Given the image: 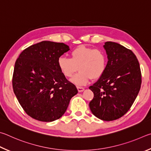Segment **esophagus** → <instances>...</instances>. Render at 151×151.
<instances>
[{"instance_id":"34e87169","label":"esophagus","mask_w":151,"mask_h":151,"mask_svg":"<svg viewBox=\"0 0 151 151\" xmlns=\"http://www.w3.org/2000/svg\"><path fill=\"white\" fill-rule=\"evenodd\" d=\"M77 89L79 92H82L84 91V88H81V87H77Z\"/></svg>"}]
</instances>
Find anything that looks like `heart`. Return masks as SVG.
I'll use <instances>...</instances> for the list:
<instances>
[{
	"label": "heart",
	"instance_id": "obj_1",
	"mask_svg": "<svg viewBox=\"0 0 151 151\" xmlns=\"http://www.w3.org/2000/svg\"><path fill=\"white\" fill-rule=\"evenodd\" d=\"M58 66L63 76L71 78L79 69L80 71L71 79V82L78 86H85L92 78H101L107 67V58L100 49L80 46L71 52V58L60 56Z\"/></svg>",
	"mask_w": 151,
	"mask_h": 151
}]
</instances>
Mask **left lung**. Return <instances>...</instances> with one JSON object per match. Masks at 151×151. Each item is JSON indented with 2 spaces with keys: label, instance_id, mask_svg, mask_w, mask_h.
I'll return each mask as SVG.
<instances>
[{
  "label": "left lung",
  "instance_id": "8db88e82",
  "mask_svg": "<svg viewBox=\"0 0 151 151\" xmlns=\"http://www.w3.org/2000/svg\"><path fill=\"white\" fill-rule=\"evenodd\" d=\"M107 55L106 70L89 89L93 99L89 102L92 113L103 121L123 116L130 109L141 85L139 61L131 50L113 42L104 46Z\"/></svg>",
  "mask_w": 151,
  "mask_h": 151
}]
</instances>
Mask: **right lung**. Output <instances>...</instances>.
Segmentation results:
<instances>
[{"label":"right lung","instance_id":"1","mask_svg":"<svg viewBox=\"0 0 151 151\" xmlns=\"http://www.w3.org/2000/svg\"><path fill=\"white\" fill-rule=\"evenodd\" d=\"M69 50L63 43L42 41L23 50L16 61L13 90L23 109L33 119L43 122L58 119L78 93L75 85L58 66V58Z\"/></svg>","mask_w":151,"mask_h":151}]
</instances>
